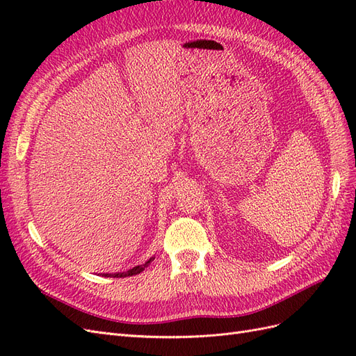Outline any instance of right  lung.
<instances>
[{"label":"right lung","mask_w":356,"mask_h":356,"mask_svg":"<svg viewBox=\"0 0 356 356\" xmlns=\"http://www.w3.org/2000/svg\"><path fill=\"white\" fill-rule=\"evenodd\" d=\"M154 260V257H152L149 258L148 261H145L144 264H139V266H136V267H132L131 270H127V272H118V273H102V276H105V277H126V276H134V275H138V273H141L145 267H148V264L152 263Z\"/></svg>","instance_id":"add662e5"}]
</instances>
